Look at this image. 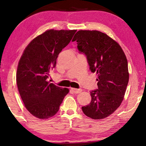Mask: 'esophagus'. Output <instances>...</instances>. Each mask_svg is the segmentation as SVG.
I'll return each instance as SVG.
<instances>
[{
	"label": "esophagus",
	"instance_id": "esophagus-1",
	"mask_svg": "<svg viewBox=\"0 0 146 146\" xmlns=\"http://www.w3.org/2000/svg\"><path fill=\"white\" fill-rule=\"evenodd\" d=\"M72 90L74 93L75 94H78V93H80L82 92V90L81 89H76V88H71Z\"/></svg>",
	"mask_w": 146,
	"mask_h": 146
}]
</instances>
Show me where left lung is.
Listing matches in <instances>:
<instances>
[{
  "label": "left lung",
  "mask_w": 146,
  "mask_h": 146,
  "mask_svg": "<svg viewBox=\"0 0 146 146\" xmlns=\"http://www.w3.org/2000/svg\"><path fill=\"white\" fill-rule=\"evenodd\" d=\"M80 52L86 56L92 72L98 75V90L90 92L91 102L82 107L94 119L113 113L123 101L129 81L126 56L119 44L98 31H79L72 39Z\"/></svg>",
  "instance_id": "left-lung-1"
}]
</instances>
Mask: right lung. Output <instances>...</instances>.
<instances>
[{
    "mask_svg": "<svg viewBox=\"0 0 146 146\" xmlns=\"http://www.w3.org/2000/svg\"><path fill=\"white\" fill-rule=\"evenodd\" d=\"M76 30H48L34 38L26 47L19 62L17 83L27 110L39 119L52 117L69 92L47 81L56 59L68 44Z\"/></svg>",
    "mask_w": 146,
    "mask_h": 146,
    "instance_id": "obj_1",
    "label": "right lung"
}]
</instances>
